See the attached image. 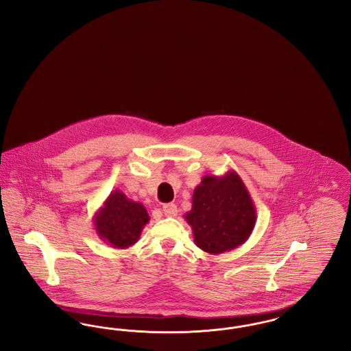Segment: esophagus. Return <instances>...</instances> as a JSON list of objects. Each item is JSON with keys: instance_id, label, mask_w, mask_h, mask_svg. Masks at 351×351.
Masks as SVG:
<instances>
[{"instance_id": "1", "label": "esophagus", "mask_w": 351, "mask_h": 351, "mask_svg": "<svg viewBox=\"0 0 351 351\" xmlns=\"http://www.w3.org/2000/svg\"><path fill=\"white\" fill-rule=\"evenodd\" d=\"M163 213L167 217H175L178 215V206L173 202L166 204V205H163Z\"/></svg>"}]
</instances>
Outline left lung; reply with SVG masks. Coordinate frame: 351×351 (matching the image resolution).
I'll return each mask as SVG.
<instances>
[{
    "instance_id": "obj_1",
    "label": "left lung",
    "mask_w": 351,
    "mask_h": 351,
    "mask_svg": "<svg viewBox=\"0 0 351 351\" xmlns=\"http://www.w3.org/2000/svg\"><path fill=\"white\" fill-rule=\"evenodd\" d=\"M195 243L208 254H222L243 245L256 222L250 193L235 171L205 175L195 188L192 209L184 215Z\"/></svg>"
}]
</instances>
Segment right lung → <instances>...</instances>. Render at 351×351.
Returning a JSON list of instances; mask_svg holds the SVG:
<instances>
[{
    "mask_svg": "<svg viewBox=\"0 0 351 351\" xmlns=\"http://www.w3.org/2000/svg\"><path fill=\"white\" fill-rule=\"evenodd\" d=\"M149 221L146 208L141 202L128 199L118 189L110 192L93 216L96 233L114 249H128L136 243Z\"/></svg>",
    "mask_w": 351,
    "mask_h": 351,
    "instance_id": "obj_1",
    "label": "right lung"
}]
</instances>
